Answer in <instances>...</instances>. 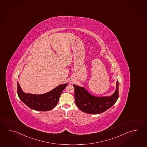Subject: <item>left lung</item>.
Listing matches in <instances>:
<instances>
[{"mask_svg":"<svg viewBox=\"0 0 147 147\" xmlns=\"http://www.w3.org/2000/svg\"><path fill=\"white\" fill-rule=\"evenodd\" d=\"M118 81L116 82V88L110 96L97 97L90 94L84 87L74 84L75 104L81 111L90 114L102 113L116 103L118 98Z\"/></svg>","mask_w":147,"mask_h":147,"instance_id":"left-lung-1","label":"left lung"}]
</instances>
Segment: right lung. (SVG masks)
I'll return each instance as SVG.
<instances>
[{
  "label": "right lung",
  "mask_w": 147,
  "mask_h": 147,
  "mask_svg": "<svg viewBox=\"0 0 147 147\" xmlns=\"http://www.w3.org/2000/svg\"><path fill=\"white\" fill-rule=\"evenodd\" d=\"M67 84H61L48 93L32 94L24 92L17 82V94L20 99L28 107L37 111H51L57 105L60 95Z\"/></svg>",
  "instance_id": "1"
}]
</instances>
